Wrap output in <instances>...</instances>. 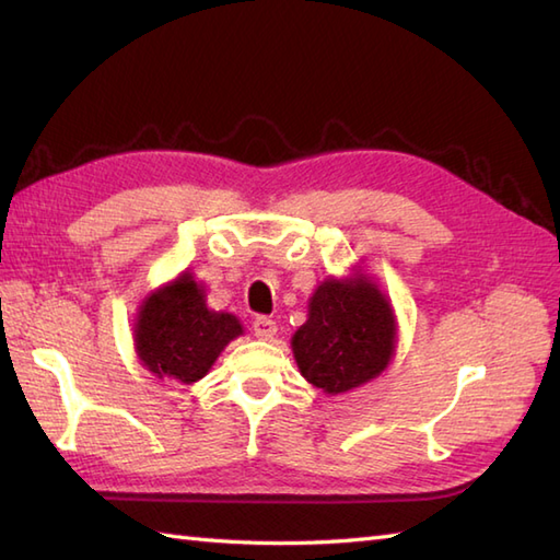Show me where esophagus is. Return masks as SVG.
Instances as JSON below:
<instances>
[{"mask_svg": "<svg viewBox=\"0 0 560 560\" xmlns=\"http://www.w3.org/2000/svg\"><path fill=\"white\" fill-rule=\"evenodd\" d=\"M253 331H255V337H259V339H271L273 335H277V323H273L271 317L259 315V317L253 319Z\"/></svg>", "mask_w": 560, "mask_h": 560, "instance_id": "obj_1", "label": "esophagus"}]
</instances>
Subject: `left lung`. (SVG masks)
I'll return each mask as SVG.
<instances>
[{"mask_svg": "<svg viewBox=\"0 0 560 560\" xmlns=\"http://www.w3.org/2000/svg\"><path fill=\"white\" fill-rule=\"evenodd\" d=\"M392 351L395 315L368 281H325L313 295L307 323L293 335L303 377L331 395L383 373Z\"/></svg>", "mask_w": 560, "mask_h": 560, "instance_id": "left-lung-1", "label": "left lung"}]
</instances>
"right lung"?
<instances>
[{"mask_svg": "<svg viewBox=\"0 0 560 560\" xmlns=\"http://www.w3.org/2000/svg\"><path fill=\"white\" fill-rule=\"evenodd\" d=\"M243 327L229 313H211L192 277H180L141 305L135 347L151 373L197 383L209 373L225 343Z\"/></svg>", "mask_w": 560, "mask_h": 560, "instance_id": "1", "label": "right lung"}]
</instances>
